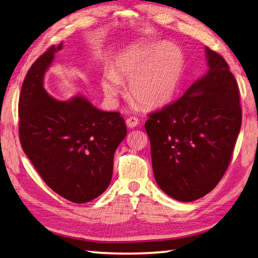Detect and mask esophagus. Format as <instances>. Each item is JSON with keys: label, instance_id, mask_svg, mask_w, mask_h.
I'll return each instance as SVG.
<instances>
[{"label": "esophagus", "instance_id": "obj_1", "mask_svg": "<svg viewBox=\"0 0 258 258\" xmlns=\"http://www.w3.org/2000/svg\"><path fill=\"white\" fill-rule=\"evenodd\" d=\"M139 124H140V120L139 118H137V117H130V118L126 119V125H127L130 128L137 127Z\"/></svg>", "mask_w": 258, "mask_h": 258}]
</instances>
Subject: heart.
Here are the masks:
<instances>
[{
  "instance_id": "b5f03b06",
  "label": "heart",
  "mask_w": 258,
  "mask_h": 258,
  "mask_svg": "<svg viewBox=\"0 0 258 258\" xmlns=\"http://www.w3.org/2000/svg\"><path fill=\"white\" fill-rule=\"evenodd\" d=\"M184 70V57L177 46L168 41L135 44L117 56L111 70L104 73L100 86L104 95L116 101L123 93V82L128 81L133 100L158 108L172 100Z\"/></svg>"
}]
</instances>
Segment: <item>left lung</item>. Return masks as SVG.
<instances>
[{
	"label": "left lung",
	"mask_w": 258,
	"mask_h": 258,
	"mask_svg": "<svg viewBox=\"0 0 258 258\" xmlns=\"http://www.w3.org/2000/svg\"><path fill=\"white\" fill-rule=\"evenodd\" d=\"M205 53L207 74L144 125L157 184L180 202L203 198L218 185L241 126L236 79L221 55L209 47Z\"/></svg>",
	"instance_id": "left-lung-1"
}]
</instances>
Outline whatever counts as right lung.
I'll return each mask as SVG.
<instances>
[{"instance_id":"add662e5","label":"right lung","mask_w":258,"mask_h":258,"mask_svg":"<svg viewBox=\"0 0 258 258\" xmlns=\"http://www.w3.org/2000/svg\"><path fill=\"white\" fill-rule=\"evenodd\" d=\"M51 46L31 65L19 98V137L23 151L55 193L87 203L111 181L114 153L127 133L119 113L96 108L78 95L60 101L44 88L56 51Z\"/></svg>"}]
</instances>
